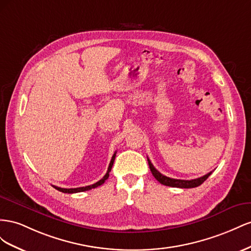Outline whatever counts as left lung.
<instances>
[{
  "label": "left lung",
  "mask_w": 251,
  "mask_h": 251,
  "mask_svg": "<svg viewBox=\"0 0 251 251\" xmlns=\"http://www.w3.org/2000/svg\"><path fill=\"white\" fill-rule=\"evenodd\" d=\"M148 161V165L150 168V171L153 175V176L156 178V181H159L161 184L165 185V186H170V187H177V188H195L198 187V186L201 185L202 183H204L207 177H208L211 175V171L209 174H207L201 177L195 178V180H176V178H171L168 177L166 176H163L161 173L157 171L154 166L150 162V160L147 157Z\"/></svg>",
  "instance_id": "obj_1"
}]
</instances>
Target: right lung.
I'll list each match as a JSON object with an SVG mask.
<instances>
[{
    "mask_svg": "<svg viewBox=\"0 0 251 251\" xmlns=\"http://www.w3.org/2000/svg\"><path fill=\"white\" fill-rule=\"evenodd\" d=\"M116 153L117 152H114V154L112 155V157H111V161H110V163H109V166H108V170H107V173H106V175L103 176V178H101V180H100L99 182H97V183H95V184H92V185H89V186H85V187H78V188H61V187H58V186H54V185H52L53 187L56 189V190H59V191H62V192H64V193H75V192H82V191H86V190H90V189H92V188H96V187H98V186H101L102 184H104V182L107 180V178H108V176H109V173L111 171V168H112V165H113V162H114V157H116Z\"/></svg>",
    "mask_w": 251,
    "mask_h": 251,
    "instance_id": "add662e5",
    "label": "right lung"
}]
</instances>
